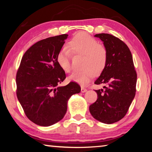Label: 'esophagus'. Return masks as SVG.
<instances>
[{
	"label": "esophagus",
	"mask_w": 152,
	"mask_h": 152,
	"mask_svg": "<svg viewBox=\"0 0 152 152\" xmlns=\"http://www.w3.org/2000/svg\"><path fill=\"white\" fill-rule=\"evenodd\" d=\"M87 91V89L84 88V87H81V92H82V93H84V92H85Z\"/></svg>",
	"instance_id": "obj_1"
}]
</instances>
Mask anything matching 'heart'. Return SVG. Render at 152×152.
<instances>
[{"instance_id": "b5f03b06", "label": "heart", "mask_w": 152, "mask_h": 152, "mask_svg": "<svg viewBox=\"0 0 152 152\" xmlns=\"http://www.w3.org/2000/svg\"><path fill=\"white\" fill-rule=\"evenodd\" d=\"M68 47L73 53L83 55L82 67L80 71L74 72L69 76L70 81L81 85H86L96 74H100L104 70L107 62L108 53L103 45L86 33H79L68 42ZM56 61L64 72L71 70L70 51L63 48L58 51Z\"/></svg>"}]
</instances>
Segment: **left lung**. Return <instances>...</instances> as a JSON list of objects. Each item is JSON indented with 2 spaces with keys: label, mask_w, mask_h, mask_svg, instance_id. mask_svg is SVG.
I'll return each mask as SVG.
<instances>
[{
  "label": "left lung",
  "mask_w": 152,
  "mask_h": 152,
  "mask_svg": "<svg viewBox=\"0 0 152 152\" xmlns=\"http://www.w3.org/2000/svg\"><path fill=\"white\" fill-rule=\"evenodd\" d=\"M99 38L106 48L108 59L106 66L95 84H106L105 88L95 91L96 101L89 107L95 119L111 124L123 119L134 99L136 92L137 74L132 53L127 45L115 36L99 33Z\"/></svg>",
  "instance_id": "8db88e82"
}]
</instances>
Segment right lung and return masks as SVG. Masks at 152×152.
I'll list each match as a JSON object with an SVG mask.
<instances>
[{"label": "right lung", "mask_w": 152, "mask_h": 152, "mask_svg": "<svg viewBox=\"0 0 152 152\" xmlns=\"http://www.w3.org/2000/svg\"><path fill=\"white\" fill-rule=\"evenodd\" d=\"M68 37L63 34L35 43L24 53L17 73V99L28 119L43 127L62 119L68 100L81 90L74 82L58 86L66 74L56 56Z\"/></svg>", "instance_id": "right-lung-1"}]
</instances>
